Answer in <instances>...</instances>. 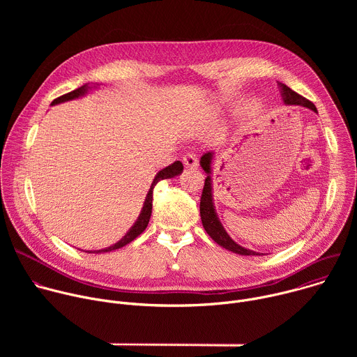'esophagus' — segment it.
I'll list each match as a JSON object with an SVG mask.
<instances>
[{"mask_svg":"<svg viewBox=\"0 0 357 357\" xmlns=\"http://www.w3.org/2000/svg\"><path fill=\"white\" fill-rule=\"evenodd\" d=\"M182 162L186 168H196L197 167V158H196L195 154H190V152H189V154L183 155Z\"/></svg>","mask_w":357,"mask_h":357,"instance_id":"obj_1","label":"esophagus"}]
</instances>
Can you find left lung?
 Returning a JSON list of instances; mask_svg holds the SVG:
<instances>
[{
  "instance_id": "1",
  "label": "left lung",
  "mask_w": 357,
  "mask_h": 357,
  "mask_svg": "<svg viewBox=\"0 0 357 357\" xmlns=\"http://www.w3.org/2000/svg\"><path fill=\"white\" fill-rule=\"evenodd\" d=\"M280 90H281V96L285 105H291V106H302L311 109L312 112L318 113L315 105L312 101L307 100L305 97H302L301 94L295 93L294 90H291L288 86L278 83ZM212 160H213V152H206L203 154L200 158V167L203 168L208 174L206 179H205V186H203V192H202V197H200V219H202V225L205 227L206 233L223 248L230 250L233 252L241 254V256H259V252L244 248L241 245H238L234 240H231V237L227 234V231L225 230V227L222 226L215 206H213V196H212Z\"/></svg>"
}]
</instances>
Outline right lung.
I'll use <instances>...</instances> for the list:
<instances>
[{"mask_svg":"<svg viewBox=\"0 0 357 357\" xmlns=\"http://www.w3.org/2000/svg\"><path fill=\"white\" fill-rule=\"evenodd\" d=\"M89 89H90V86L86 83V84H83L82 87H79V89H76V90H73V91H70V93H66V94H63V96L55 98V100L52 101V106L59 105V103H63V101L75 100V98H77V97L86 94ZM182 171H183V165H182L181 161H175V162L171 164L169 167L161 169V171L157 174V176L154 178V182L151 183V188H149V190H148V193H146V197H145V202H144L142 211H141V213H139L137 222L134 223V226L127 231V234H126L120 241H117L116 244H113V245H110V247H107V248L97 250V251H94V252H109V251L121 248V247H124L126 244L131 243L134 238H137V237L146 229V226H148V222H149V218H151V212H152V190H154V186H155L160 181H162V179H169V178H174V176L179 175ZM87 252H91V251H87Z\"/></svg>","mask_w":357,"mask_h":357,"instance_id":"1","label":"right lung"}]
</instances>
